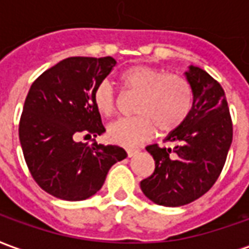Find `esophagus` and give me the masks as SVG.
<instances>
[{
    "mask_svg": "<svg viewBox=\"0 0 249 249\" xmlns=\"http://www.w3.org/2000/svg\"><path fill=\"white\" fill-rule=\"evenodd\" d=\"M126 152H128V156L133 157L136 153H139V149H137V148H128V149H126Z\"/></svg>",
    "mask_w": 249,
    "mask_h": 249,
    "instance_id": "1",
    "label": "esophagus"
}]
</instances>
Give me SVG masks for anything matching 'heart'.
I'll use <instances>...</instances> for the list:
<instances>
[{
    "instance_id": "obj_1",
    "label": "heart",
    "mask_w": 249,
    "mask_h": 249,
    "mask_svg": "<svg viewBox=\"0 0 249 249\" xmlns=\"http://www.w3.org/2000/svg\"><path fill=\"white\" fill-rule=\"evenodd\" d=\"M120 84L125 90L137 93L133 108L137 114L116 120L108 126L109 139L121 145H133L149 139L156 126L161 133L172 132L192 110V88L178 74L136 65L120 74ZM93 103L103 116L114 113L116 94L108 81L94 88Z\"/></svg>"
}]
</instances>
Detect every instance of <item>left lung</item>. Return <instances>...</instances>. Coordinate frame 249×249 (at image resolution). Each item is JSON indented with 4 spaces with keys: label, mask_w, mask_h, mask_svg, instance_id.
<instances>
[{
    "label": "left lung",
    "mask_w": 249,
    "mask_h": 249,
    "mask_svg": "<svg viewBox=\"0 0 249 249\" xmlns=\"http://www.w3.org/2000/svg\"><path fill=\"white\" fill-rule=\"evenodd\" d=\"M185 77L193 92L192 110L165 139L176 142L173 149L146 146L155 172L140 183L146 197L164 207H181L208 192L232 142V120L221 85L197 66H189Z\"/></svg>",
    "instance_id": "obj_1"
}]
</instances>
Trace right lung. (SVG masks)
<instances>
[{
	"instance_id": "1",
	"label": "right lung",
	"mask_w": 249,
	"mask_h": 249,
	"mask_svg": "<svg viewBox=\"0 0 249 249\" xmlns=\"http://www.w3.org/2000/svg\"><path fill=\"white\" fill-rule=\"evenodd\" d=\"M114 65L112 57H69L30 87L19 120V141L35 181L54 197H90L101 189L110 167L126 157L121 146L77 140L105 132L93 90Z\"/></svg>"
}]
</instances>
